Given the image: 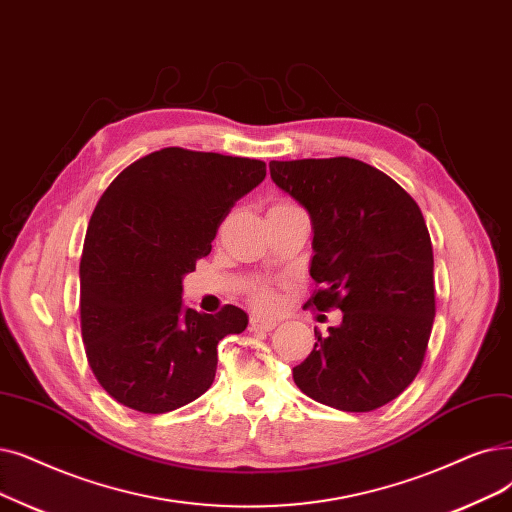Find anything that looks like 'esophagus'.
Returning <instances> with one entry per match:
<instances>
[{
  "label": "esophagus",
  "instance_id": "34e87169",
  "mask_svg": "<svg viewBox=\"0 0 512 512\" xmlns=\"http://www.w3.org/2000/svg\"><path fill=\"white\" fill-rule=\"evenodd\" d=\"M276 328V320H268V318H259V316H253L251 322H249V330L257 332V330H263V332H270Z\"/></svg>",
  "mask_w": 512,
  "mask_h": 512
}]
</instances>
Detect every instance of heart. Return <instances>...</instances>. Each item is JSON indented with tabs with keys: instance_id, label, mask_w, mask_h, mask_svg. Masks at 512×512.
Returning a JSON list of instances; mask_svg holds the SVG:
<instances>
[{
	"instance_id": "heart-1",
	"label": "heart",
	"mask_w": 512,
	"mask_h": 512,
	"mask_svg": "<svg viewBox=\"0 0 512 512\" xmlns=\"http://www.w3.org/2000/svg\"><path fill=\"white\" fill-rule=\"evenodd\" d=\"M251 301L261 311H272V309L278 307L280 297H278L276 291H272V288H268V286H255L251 291Z\"/></svg>"
}]
</instances>
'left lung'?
<instances>
[{"instance_id": "1", "label": "left lung", "mask_w": 512, "mask_h": 512, "mask_svg": "<svg viewBox=\"0 0 512 512\" xmlns=\"http://www.w3.org/2000/svg\"><path fill=\"white\" fill-rule=\"evenodd\" d=\"M278 188L314 228L305 307H339L343 322L293 368L297 387L343 412L389 404L425 360L435 318L433 247L414 198L389 175L349 157L272 161Z\"/></svg>"}]
</instances>
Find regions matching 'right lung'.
<instances>
[{
	"label": "right lung",
	"mask_w": 512,
	"mask_h": 512,
	"mask_svg": "<svg viewBox=\"0 0 512 512\" xmlns=\"http://www.w3.org/2000/svg\"><path fill=\"white\" fill-rule=\"evenodd\" d=\"M263 177V161L173 146L131 163L100 196L79 265L81 335L119 404L165 414L211 387L217 343L249 318L236 305L215 316L184 307L182 280Z\"/></svg>",
	"instance_id": "right-lung-1"
}]
</instances>
